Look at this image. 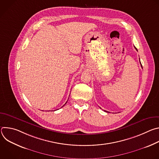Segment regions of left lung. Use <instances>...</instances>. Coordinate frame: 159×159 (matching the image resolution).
Segmentation results:
<instances>
[{
    "instance_id": "obj_1",
    "label": "left lung",
    "mask_w": 159,
    "mask_h": 159,
    "mask_svg": "<svg viewBox=\"0 0 159 159\" xmlns=\"http://www.w3.org/2000/svg\"><path fill=\"white\" fill-rule=\"evenodd\" d=\"M134 48H135L136 50H137V51H138V50H137V48H136L135 47H134ZM105 111V112H107V111Z\"/></svg>"
}]
</instances>
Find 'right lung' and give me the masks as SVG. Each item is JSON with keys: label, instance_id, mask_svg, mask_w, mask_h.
<instances>
[{"label": "right lung", "instance_id": "obj_1", "mask_svg": "<svg viewBox=\"0 0 159 159\" xmlns=\"http://www.w3.org/2000/svg\"><path fill=\"white\" fill-rule=\"evenodd\" d=\"M66 103H65V104H66ZM65 104H64V105H65ZM64 105H63V106H64Z\"/></svg>", "mask_w": 159, "mask_h": 159}]
</instances>
